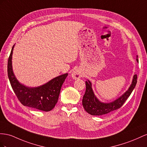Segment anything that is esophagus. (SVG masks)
I'll list each match as a JSON object with an SVG mask.
<instances>
[{"instance_id":"esophagus-1","label":"esophagus","mask_w":147,"mask_h":147,"mask_svg":"<svg viewBox=\"0 0 147 147\" xmlns=\"http://www.w3.org/2000/svg\"><path fill=\"white\" fill-rule=\"evenodd\" d=\"M71 76L73 79H79L81 77V74L80 73V71H79L78 70H74L73 72L71 74Z\"/></svg>"}]
</instances>
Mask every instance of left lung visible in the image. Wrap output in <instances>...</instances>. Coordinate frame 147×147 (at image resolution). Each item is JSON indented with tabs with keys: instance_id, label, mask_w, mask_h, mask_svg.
I'll list each match as a JSON object with an SVG mask.
<instances>
[{
	"instance_id": "obj_1",
	"label": "left lung",
	"mask_w": 147,
	"mask_h": 147,
	"mask_svg": "<svg viewBox=\"0 0 147 147\" xmlns=\"http://www.w3.org/2000/svg\"><path fill=\"white\" fill-rule=\"evenodd\" d=\"M137 61L138 62V60ZM137 74L134 76L133 81L129 89L121 97L111 103H102L97 99L91 88V83L89 81H86V92L82 99V106L85 111L92 115H102L108 114L113 111L121 107L133 91L137 84Z\"/></svg>"
}]
</instances>
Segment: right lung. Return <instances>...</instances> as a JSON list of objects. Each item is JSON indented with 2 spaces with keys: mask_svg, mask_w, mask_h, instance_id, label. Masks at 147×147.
Returning a JSON list of instances; mask_svg holds the SVG:
<instances>
[{
  "mask_svg": "<svg viewBox=\"0 0 147 147\" xmlns=\"http://www.w3.org/2000/svg\"><path fill=\"white\" fill-rule=\"evenodd\" d=\"M13 46L7 63V73L11 86L22 104L25 106L48 112L57 103L61 86L67 73L56 77L43 86L30 88L19 83L15 77L12 67Z\"/></svg>",
  "mask_w": 147,
  "mask_h": 147,
  "instance_id": "1",
  "label": "right lung"
}]
</instances>
